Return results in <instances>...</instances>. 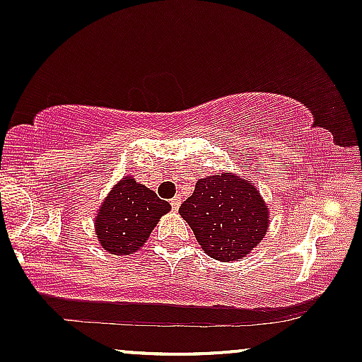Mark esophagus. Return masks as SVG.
<instances>
[{
	"label": "esophagus",
	"mask_w": 362,
	"mask_h": 362,
	"mask_svg": "<svg viewBox=\"0 0 362 362\" xmlns=\"http://www.w3.org/2000/svg\"><path fill=\"white\" fill-rule=\"evenodd\" d=\"M170 205H173V211H177L181 205V197L176 195L174 198H170Z\"/></svg>",
	"instance_id": "esophagus-1"
}]
</instances>
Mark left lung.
<instances>
[{"instance_id": "8db88e82", "label": "left lung", "mask_w": 362, "mask_h": 362, "mask_svg": "<svg viewBox=\"0 0 362 362\" xmlns=\"http://www.w3.org/2000/svg\"><path fill=\"white\" fill-rule=\"evenodd\" d=\"M180 214L205 254L221 262L245 257L269 228V211L254 182L231 173L198 180Z\"/></svg>"}]
</instances>
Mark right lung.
Returning <instances> with one entry per match:
<instances>
[{"label":"right lung","instance_id":"add662e5","mask_svg":"<svg viewBox=\"0 0 362 362\" xmlns=\"http://www.w3.org/2000/svg\"><path fill=\"white\" fill-rule=\"evenodd\" d=\"M170 211L145 185L122 177L100 207L95 219L98 242L114 255H129L145 245L158 219Z\"/></svg>","mask_w":362,"mask_h":362}]
</instances>
